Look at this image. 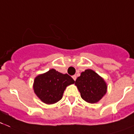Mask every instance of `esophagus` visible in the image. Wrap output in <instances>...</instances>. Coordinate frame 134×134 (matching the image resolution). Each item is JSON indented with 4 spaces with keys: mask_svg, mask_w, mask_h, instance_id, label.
I'll return each instance as SVG.
<instances>
[{
    "mask_svg": "<svg viewBox=\"0 0 134 134\" xmlns=\"http://www.w3.org/2000/svg\"><path fill=\"white\" fill-rule=\"evenodd\" d=\"M72 79L75 81L76 80V79H77V76H76V75H73V76H72Z\"/></svg>",
    "mask_w": 134,
    "mask_h": 134,
    "instance_id": "34e87169",
    "label": "esophagus"
}]
</instances>
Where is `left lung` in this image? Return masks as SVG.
Instances as JSON below:
<instances>
[{
    "label": "left lung",
    "instance_id": "left-lung-1",
    "mask_svg": "<svg viewBox=\"0 0 134 134\" xmlns=\"http://www.w3.org/2000/svg\"><path fill=\"white\" fill-rule=\"evenodd\" d=\"M75 84L81 98L89 103L99 102L107 93L108 86L104 79L91 69L82 72Z\"/></svg>",
    "mask_w": 134,
    "mask_h": 134
}]
</instances>
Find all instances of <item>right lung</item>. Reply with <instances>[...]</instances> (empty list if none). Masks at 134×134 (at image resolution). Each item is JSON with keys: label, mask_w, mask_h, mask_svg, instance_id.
Wrapping results in <instances>:
<instances>
[{"label": "right lung", "mask_w": 134, "mask_h": 134, "mask_svg": "<svg viewBox=\"0 0 134 134\" xmlns=\"http://www.w3.org/2000/svg\"><path fill=\"white\" fill-rule=\"evenodd\" d=\"M75 81L68 74H62L55 69L38 75L34 79V90L43 103L54 104L62 99L66 87Z\"/></svg>", "instance_id": "1"}]
</instances>
